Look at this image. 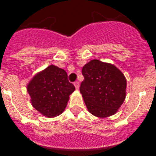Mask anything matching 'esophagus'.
I'll list each match as a JSON object with an SVG mask.
<instances>
[{
	"label": "esophagus",
	"mask_w": 156,
	"mask_h": 156,
	"mask_svg": "<svg viewBox=\"0 0 156 156\" xmlns=\"http://www.w3.org/2000/svg\"><path fill=\"white\" fill-rule=\"evenodd\" d=\"M74 86H75V87H76V89H77V90H78V89H79V87H80V83H79V82H74Z\"/></svg>",
	"instance_id": "34e87169"
}]
</instances>
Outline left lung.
<instances>
[{"label":"left lung","instance_id":"8db88e82","mask_svg":"<svg viewBox=\"0 0 156 156\" xmlns=\"http://www.w3.org/2000/svg\"><path fill=\"white\" fill-rule=\"evenodd\" d=\"M80 93L90 113L105 118L116 113L126 98V80L114 65L94 59L82 69Z\"/></svg>","mask_w":156,"mask_h":156}]
</instances>
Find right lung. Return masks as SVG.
Here are the masks:
<instances>
[{"label": "right lung", "mask_w": 156, "mask_h": 156, "mask_svg": "<svg viewBox=\"0 0 156 156\" xmlns=\"http://www.w3.org/2000/svg\"><path fill=\"white\" fill-rule=\"evenodd\" d=\"M74 90L66 72L54 65L36 74L27 85L33 107L49 118L62 113Z\"/></svg>", "instance_id": "1"}]
</instances>
